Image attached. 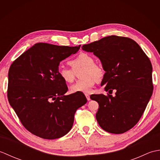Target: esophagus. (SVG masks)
<instances>
[{
    "mask_svg": "<svg viewBox=\"0 0 160 160\" xmlns=\"http://www.w3.org/2000/svg\"><path fill=\"white\" fill-rule=\"evenodd\" d=\"M85 96H86V98H87V100L89 101V100H91V98H90V96L88 93H86L85 94Z\"/></svg>",
    "mask_w": 160,
    "mask_h": 160,
    "instance_id": "obj_1",
    "label": "esophagus"
}]
</instances>
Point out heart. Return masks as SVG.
Listing matches in <instances>:
<instances>
[{"label": "heart", "instance_id": "1", "mask_svg": "<svg viewBox=\"0 0 160 160\" xmlns=\"http://www.w3.org/2000/svg\"><path fill=\"white\" fill-rule=\"evenodd\" d=\"M69 64L72 69L64 67H59L58 69V75L64 82H73L76 73L82 71L80 73L82 80L70 87L71 93H91L96 81L100 82L104 76L105 71L103 67L95 62L94 58L89 53H80L70 60Z\"/></svg>", "mask_w": 160, "mask_h": 160}]
</instances>
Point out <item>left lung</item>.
Here are the masks:
<instances>
[{"mask_svg": "<svg viewBox=\"0 0 160 160\" xmlns=\"http://www.w3.org/2000/svg\"><path fill=\"white\" fill-rule=\"evenodd\" d=\"M82 49L100 60L106 71L101 86L109 93L116 91L115 96H91L100 107L96 115L98 124L111 133L130 130L140 120L152 93L150 60L136 42L127 37H104Z\"/></svg>", "mask_w": 160, "mask_h": 160, "instance_id": "obj_1", "label": "left lung"}]
</instances>
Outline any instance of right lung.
I'll use <instances>...</instances> for the list:
<instances>
[{
	"mask_svg": "<svg viewBox=\"0 0 160 160\" xmlns=\"http://www.w3.org/2000/svg\"><path fill=\"white\" fill-rule=\"evenodd\" d=\"M80 46L37 43L12 64L8 98L27 130L43 139L64 136L73 127L74 115L87 102L82 93L65 96L66 82L58 75L61 61Z\"/></svg>",
	"mask_w": 160,
	"mask_h": 160,
	"instance_id": "obj_1",
	"label": "right lung"
}]
</instances>
